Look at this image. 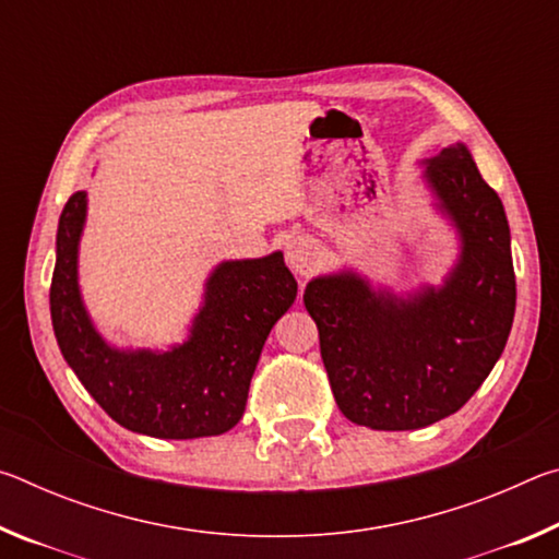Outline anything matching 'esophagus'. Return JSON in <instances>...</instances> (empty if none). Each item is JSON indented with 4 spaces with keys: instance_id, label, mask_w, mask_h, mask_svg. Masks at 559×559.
<instances>
[{
    "instance_id": "esophagus-1",
    "label": "esophagus",
    "mask_w": 559,
    "mask_h": 559,
    "mask_svg": "<svg viewBox=\"0 0 559 559\" xmlns=\"http://www.w3.org/2000/svg\"><path fill=\"white\" fill-rule=\"evenodd\" d=\"M318 257V246L316 241L310 239V236H296V239H290L286 243V261L293 271H298L300 276H306V273L313 269Z\"/></svg>"
}]
</instances>
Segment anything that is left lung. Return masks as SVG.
<instances>
[{"label":"left lung","mask_w":559,"mask_h":559,"mask_svg":"<svg viewBox=\"0 0 559 559\" xmlns=\"http://www.w3.org/2000/svg\"><path fill=\"white\" fill-rule=\"evenodd\" d=\"M424 165L437 206L461 239V257L441 286L396 296L340 271L313 278L302 293L340 412L377 431L424 429L459 412L503 355L515 316L500 197L463 143Z\"/></svg>","instance_id":"1"}]
</instances>
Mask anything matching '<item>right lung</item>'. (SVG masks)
Returning <instances> with one entry per match:
<instances>
[{
    "label": "right lung",
    "mask_w": 559,
    "mask_h": 559,
    "mask_svg": "<svg viewBox=\"0 0 559 559\" xmlns=\"http://www.w3.org/2000/svg\"><path fill=\"white\" fill-rule=\"evenodd\" d=\"M86 212V192L71 194L56 231L49 293L56 343L75 377L110 419L145 437L200 439L236 427L263 343L298 293L283 253L219 263L182 345L120 349L103 340L81 298Z\"/></svg>",
    "instance_id": "1"
}]
</instances>
